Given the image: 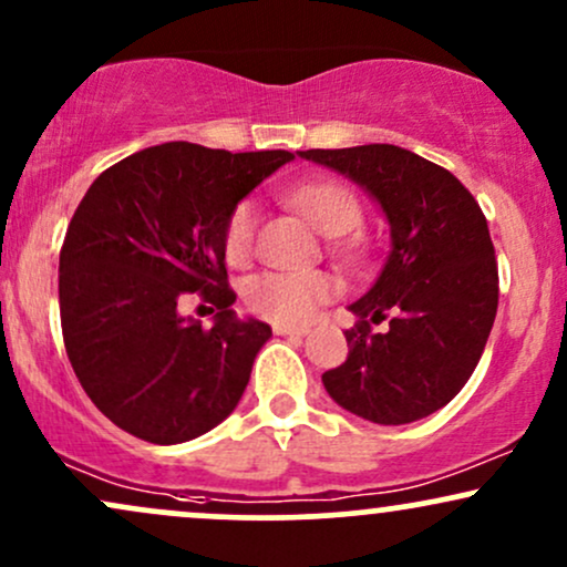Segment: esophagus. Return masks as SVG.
I'll return each mask as SVG.
<instances>
[{
  "mask_svg": "<svg viewBox=\"0 0 567 567\" xmlns=\"http://www.w3.org/2000/svg\"><path fill=\"white\" fill-rule=\"evenodd\" d=\"M275 333L277 336H298V338H303V336H309V324H282V322H277L275 324Z\"/></svg>",
  "mask_w": 567,
  "mask_h": 567,
  "instance_id": "34e87169",
  "label": "esophagus"
}]
</instances>
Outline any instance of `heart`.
<instances>
[{
  "label": "heart",
  "instance_id": "obj_1",
  "mask_svg": "<svg viewBox=\"0 0 567 567\" xmlns=\"http://www.w3.org/2000/svg\"><path fill=\"white\" fill-rule=\"evenodd\" d=\"M288 202L315 226L322 237H343L360 224L362 210L351 188L338 181H315L292 188ZM256 207L250 202L234 207L226 220V261L239 266L250 258L256 245ZM333 296V279L322 271H261L245 279L243 298L252 315L282 324L309 322L317 309Z\"/></svg>",
  "mask_w": 567,
  "mask_h": 567
}]
</instances>
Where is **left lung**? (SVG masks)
Instances as JSON below:
<instances>
[{"instance_id": "1", "label": "left lung", "mask_w": 567, "mask_h": 567, "mask_svg": "<svg viewBox=\"0 0 567 567\" xmlns=\"http://www.w3.org/2000/svg\"><path fill=\"white\" fill-rule=\"evenodd\" d=\"M298 157L365 188L392 239L373 288L349 306V357L322 373L324 389L373 424L426 419L470 381L496 320L498 266L483 210L453 173L392 143ZM386 313L390 328L375 334Z\"/></svg>"}]
</instances>
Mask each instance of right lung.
I'll return each mask as SVG.
<instances>
[{
  "instance_id": "right-lung-1",
  "label": "right lung",
  "mask_w": 567,
  "mask_h": 567,
  "mask_svg": "<svg viewBox=\"0 0 567 567\" xmlns=\"http://www.w3.org/2000/svg\"><path fill=\"white\" fill-rule=\"evenodd\" d=\"M290 159L173 141L116 162L82 197L58 266L63 343L95 408L133 437L178 445L237 408L271 328L231 309L226 220ZM188 291L217 306L213 329L177 311Z\"/></svg>"
}]
</instances>
